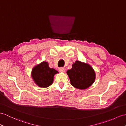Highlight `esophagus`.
Wrapping results in <instances>:
<instances>
[{
	"instance_id": "34e87169",
	"label": "esophagus",
	"mask_w": 126,
	"mask_h": 126,
	"mask_svg": "<svg viewBox=\"0 0 126 126\" xmlns=\"http://www.w3.org/2000/svg\"><path fill=\"white\" fill-rule=\"evenodd\" d=\"M59 70L60 72H65V68H63V67H60L59 68Z\"/></svg>"
}]
</instances>
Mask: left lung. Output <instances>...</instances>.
I'll return each instance as SVG.
<instances>
[{"instance_id":"obj_1","label":"left lung","mask_w":126,"mask_h":126,"mask_svg":"<svg viewBox=\"0 0 126 126\" xmlns=\"http://www.w3.org/2000/svg\"><path fill=\"white\" fill-rule=\"evenodd\" d=\"M67 74L71 84L79 89H85L91 86L96 78L93 68L89 64L79 61H76Z\"/></svg>"}]
</instances>
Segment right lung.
<instances>
[{"mask_svg":"<svg viewBox=\"0 0 126 126\" xmlns=\"http://www.w3.org/2000/svg\"><path fill=\"white\" fill-rule=\"evenodd\" d=\"M58 72L50 68L47 62L41 63L32 70V76L35 83L42 88H47L52 84L54 75Z\"/></svg>","mask_w":126,"mask_h":126,"instance_id":"right-lung-1","label":"right lung"}]
</instances>
